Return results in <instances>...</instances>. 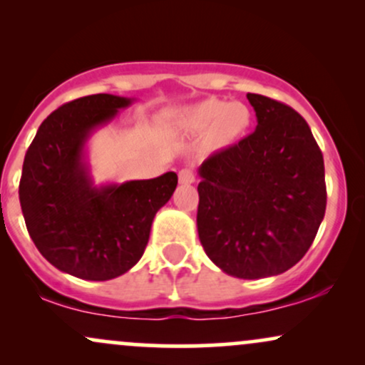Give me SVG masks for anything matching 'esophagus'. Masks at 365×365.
<instances>
[{"label": "esophagus", "mask_w": 365, "mask_h": 365, "mask_svg": "<svg viewBox=\"0 0 365 365\" xmlns=\"http://www.w3.org/2000/svg\"><path fill=\"white\" fill-rule=\"evenodd\" d=\"M178 180H180V183H182V185H190V183L195 182L194 171L188 170V168L180 170L178 171Z\"/></svg>", "instance_id": "esophagus-1"}]
</instances>
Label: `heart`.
Listing matches in <instances>:
<instances>
[{"label":"heart","instance_id":"b5f03b06","mask_svg":"<svg viewBox=\"0 0 365 365\" xmlns=\"http://www.w3.org/2000/svg\"><path fill=\"white\" fill-rule=\"evenodd\" d=\"M252 123L249 106L238 101L209 98L180 113V127L192 135L206 133L209 149L232 148L244 139Z\"/></svg>","mask_w":365,"mask_h":365}]
</instances>
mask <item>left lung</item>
Here are the masks:
<instances>
[{"label":"left lung","instance_id":"8db88e82","mask_svg":"<svg viewBox=\"0 0 365 365\" xmlns=\"http://www.w3.org/2000/svg\"><path fill=\"white\" fill-rule=\"evenodd\" d=\"M247 99L254 133L199 166L197 232L223 273L259 279L288 271L312 245L326 211L324 161L295 110Z\"/></svg>","mask_w":365,"mask_h":365}]
</instances>
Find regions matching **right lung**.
<instances>
[{"instance_id":"right-lung-1","label":"right lung","mask_w":365,"mask_h":365,"mask_svg":"<svg viewBox=\"0 0 365 365\" xmlns=\"http://www.w3.org/2000/svg\"><path fill=\"white\" fill-rule=\"evenodd\" d=\"M135 99L94 94L63 104L41 123L24 159L19 197L29 235L56 269L106 282L132 269L156 212L177 188L175 171L98 183L87 142Z\"/></svg>"}]
</instances>
